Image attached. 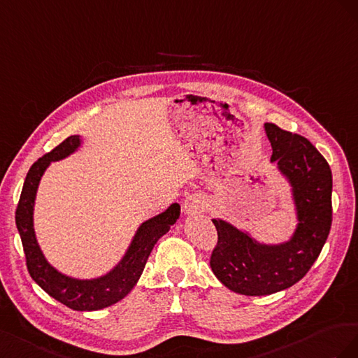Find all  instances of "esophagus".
Wrapping results in <instances>:
<instances>
[{"mask_svg": "<svg viewBox=\"0 0 358 358\" xmlns=\"http://www.w3.org/2000/svg\"><path fill=\"white\" fill-rule=\"evenodd\" d=\"M207 207H208L207 199L202 195H190L185 201V213L189 214V216H193V214L201 213V211H206Z\"/></svg>", "mask_w": 358, "mask_h": 358, "instance_id": "esophagus-1", "label": "esophagus"}]
</instances>
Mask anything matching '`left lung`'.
<instances>
[{
  "label": "left lung",
  "instance_id": "obj_1",
  "mask_svg": "<svg viewBox=\"0 0 358 358\" xmlns=\"http://www.w3.org/2000/svg\"><path fill=\"white\" fill-rule=\"evenodd\" d=\"M273 148L271 162L292 186L299 224L289 241L268 246L224 220L213 219L217 244L210 267L231 291L270 295L301 280L310 270L330 234L333 208L331 169L310 141L265 122Z\"/></svg>",
  "mask_w": 358,
  "mask_h": 358
}]
</instances>
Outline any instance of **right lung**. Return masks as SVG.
<instances>
[{"mask_svg":"<svg viewBox=\"0 0 358 358\" xmlns=\"http://www.w3.org/2000/svg\"><path fill=\"white\" fill-rule=\"evenodd\" d=\"M80 144L78 135L69 136L52 151L40 157L29 168L16 208V227L22 240L27 268L33 280L50 297L73 310H99L122 300L134 289L147 264L150 253L157 240L165 236L171 224L180 216V206H172L159 216L144 222L139 227L124 258L103 278L93 280H78L67 278L50 267L40 250L33 228V210L40 178L50 162L61 160L73 152Z\"/></svg>","mask_w":358,"mask_h":358,"instance_id":"1","label":"right lung"}]
</instances>
